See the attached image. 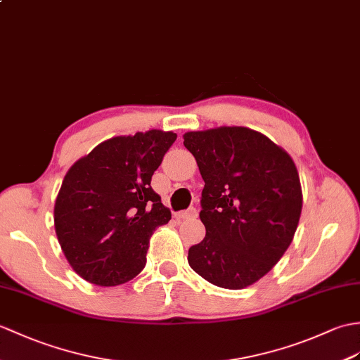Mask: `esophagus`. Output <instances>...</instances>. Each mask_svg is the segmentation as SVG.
Wrapping results in <instances>:
<instances>
[{"mask_svg": "<svg viewBox=\"0 0 360 360\" xmlns=\"http://www.w3.org/2000/svg\"><path fill=\"white\" fill-rule=\"evenodd\" d=\"M198 216V210L196 208H188V210H186V212H181V213H178V219H195Z\"/></svg>", "mask_w": 360, "mask_h": 360, "instance_id": "1", "label": "esophagus"}]
</instances>
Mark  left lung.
I'll list each match as a JSON object with an SVG mask.
<instances>
[{
  "label": "left lung",
  "mask_w": 360,
  "mask_h": 360,
  "mask_svg": "<svg viewBox=\"0 0 360 360\" xmlns=\"http://www.w3.org/2000/svg\"><path fill=\"white\" fill-rule=\"evenodd\" d=\"M202 190L199 218L205 238L188 250V264L216 287L253 285L287 252L302 212V187L291 156L248 127L184 133Z\"/></svg>",
  "instance_id": "left-lung-1"
}]
</instances>
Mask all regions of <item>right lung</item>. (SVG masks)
<instances>
[{"mask_svg": "<svg viewBox=\"0 0 360 360\" xmlns=\"http://www.w3.org/2000/svg\"><path fill=\"white\" fill-rule=\"evenodd\" d=\"M176 133L115 136L65 173L53 208L58 242L75 273L115 287L146 266L148 242L172 213L150 182Z\"/></svg>", "mask_w": 360, "mask_h": 360, "instance_id": "right-lung-1", "label": "right lung"}]
</instances>
